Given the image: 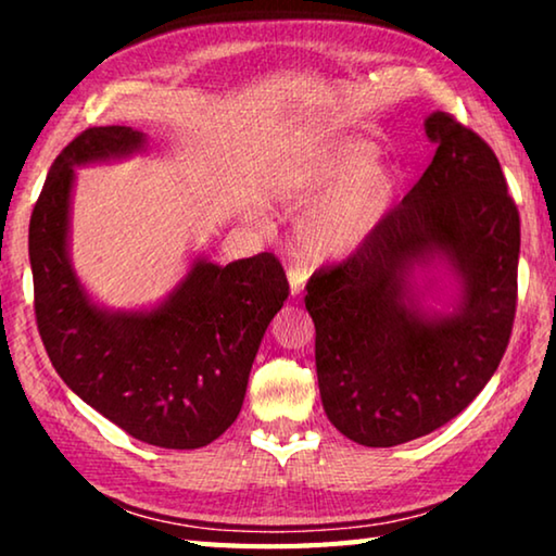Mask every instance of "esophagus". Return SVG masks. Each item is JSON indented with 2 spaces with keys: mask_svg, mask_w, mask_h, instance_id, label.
I'll return each mask as SVG.
<instances>
[{
  "mask_svg": "<svg viewBox=\"0 0 556 556\" xmlns=\"http://www.w3.org/2000/svg\"><path fill=\"white\" fill-rule=\"evenodd\" d=\"M287 277H289V287H291V294H294V296H299V294H301V291H304V285H306V279H308V271H306V267L291 265V267H289V271H287Z\"/></svg>",
  "mask_w": 556,
  "mask_h": 556,
  "instance_id": "esophagus-1",
  "label": "esophagus"
}]
</instances>
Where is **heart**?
<instances>
[{"label":"heart","mask_w":556,"mask_h":556,"mask_svg":"<svg viewBox=\"0 0 556 556\" xmlns=\"http://www.w3.org/2000/svg\"><path fill=\"white\" fill-rule=\"evenodd\" d=\"M378 147L343 142L326 152L296 191L306 199L326 193L296 225V244L308 260L348 255L370 238L392 208L397 178L392 168L372 164Z\"/></svg>","instance_id":"heart-1"}]
</instances>
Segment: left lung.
Masks as SVG:
<instances>
[{
  "instance_id": "left-lung-1",
  "label": "left lung",
  "mask_w": 556,
  "mask_h": 556,
  "mask_svg": "<svg viewBox=\"0 0 556 556\" xmlns=\"http://www.w3.org/2000/svg\"><path fill=\"white\" fill-rule=\"evenodd\" d=\"M437 154L361 250L314 271L306 308L326 417L355 444L397 446L444 427L493 378L517 304L520 213L501 162L448 112L425 122ZM441 258L459 281L451 315L410 281Z\"/></svg>"
}]
</instances>
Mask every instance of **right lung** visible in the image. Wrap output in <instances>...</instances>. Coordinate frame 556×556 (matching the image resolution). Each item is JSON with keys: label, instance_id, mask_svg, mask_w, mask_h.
I'll return each mask as SVG.
<instances>
[{"label": "right lung", "instance_id": "obj_1", "mask_svg": "<svg viewBox=\"0 0 556 556\" xmlns=\"http://www.w3.org/2000/svg\"><path fill=\"white\" fill-rule=\"evenodd\" d=\"M144 142L131 127H90L55 156L29 223L36 326L55 372L112 425L152 446L201 448L238 419L289 281L279 260L260 252L225 267L195 260L152 312L92 304L68 257L73 168Z\"/></svg>", "mask_w": 556, "mask_h": 556}]
</instances>
